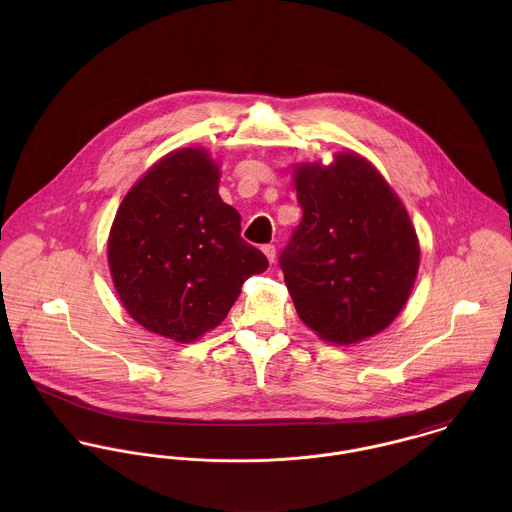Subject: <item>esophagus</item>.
Returning a JSON list of instances; mask_svg holds the SVG:
<instances>
[{"instance_id": "34e87169", "label": "esophagus", "mask_w": 512, "mask_h": 512, "mask_svg": "<svg viewBox=\"0 0 512 512\" xmlns=\"http://www.w3.org/2000/svg\"><path fill=\"white\" fill-rule=\"evenodd\" d=\"M262 250H264L266 258L270 260V264H274V262H276V246H274V244H266Z\"/></svg>"}]
</instances>
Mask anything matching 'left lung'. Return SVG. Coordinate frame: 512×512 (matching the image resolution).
<instances>
[{
    "label": "left lung",
    "instance_id": "8db88e82",
    "mask_svg": "<svg viewBox=\"0 0 512 512\" xmlns=\"http://www.w3.org/2000/svg\"><path fill=\"white\" fill-rule=\"evenodd\" d=\"M303 219L280 254L299 319L323 341L353 345L406 305L420 244L398 195L359 153L293 171Z\"/></svg>",
    "mask_w": 512,
    "mask_h": 512
}]
</instances>
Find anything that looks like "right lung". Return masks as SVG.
Wrapping results in <instances>:
<instances>
[{
    "instance_id": "right-lung-1",
    "label": "right lung",
    "mask_w": 512,
    "mask_h": 512,
    "mask_svg": "<svg viewBox=\"0 0 512 512\" xmlns=\"http://www.w3.org/2000/svg\"><path fill=\"white\" fill-rule=\"evenodd\" d=\"M219 165L201 147L161 157L124 197L108 264L126 311L147 331L191 343L224 321L268 258L240 236L219 195Z\"/></svg>"
}]
</instances>
